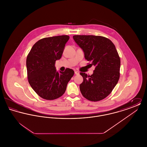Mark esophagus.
<instances>
[{
    "instance_id": "34e87169",
    "label": "esophagus",
    "mask_w": 147,
    "mask_h": 147,
    "mask_svg": "<svg viewBox=\"0 0 147 147\" xmlns=\"http://www.w3.org/2000/svg\"><path fill=\"white\" fill-rule=\"evenodd\" d=\"M74 73H75V74H76V75H79V72L78 71H76V70L75 71Z\"/></svg>"
}]
</instances>
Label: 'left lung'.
Returning <instances> with one entry per match:
<instances>
[{
	"mask_svg": "<svg viewBox=\"0 0 147 147\" xmlns=\"http://www.w3.org/2000/svg\"><path fill=\"white\" fill-rule=\"evenodd\" d=\"M73 39L83 49L85 58L95 68L88 76L80 73L83 82L80 90L84 98L98 101L106 98L118 83L121 61L115 46L107 38L94 35H74Z\"/></svg>",
	"mask_w": 147,
	"mask_h": 147,
	"instance_id": "left-lung-1",
	"label": "left lung"
}]
</instances>
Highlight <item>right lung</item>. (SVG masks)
<instances>
[{"label":"right lung","instance_id":"add662e5","mask_svg":"<svg viewBox=\"0 0 147 147\" xmlns=\"http://www.w3.org/2000/svg\"><path fill=\"white\" fill-rule=\"evenodd\" d=\"M69 39L67 35L43 38L35 43L28 55V83L44 99L52 100L62 96L74 74L69 68L58 73L55 67L56 61L61 58Z\"/></svg>","mask_w":147,"mask_h":147}]
</instances>
